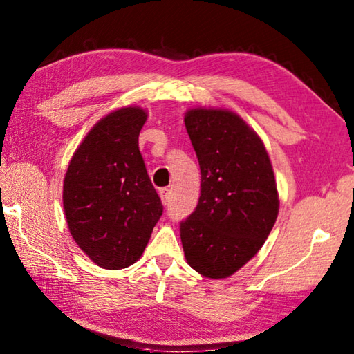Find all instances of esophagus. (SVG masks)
<instances>
[{
  "mask_svg": "<svg viewBox=\"0 0 354 354\" xmlns=\"http://www.w3.org/2000/svg\"><path fill=\"white\" fill-rule=\"evenodd\" d=\"M159 196L162 199V204H169V189H159Z\"/></svg>",
  "mask_w": 354,
  "mask_h": 354,
  "instance_id": "1",
  "label": "esophagus"
}]
</instances>
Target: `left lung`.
I'll use <instances>...</instances> for the list:
<instances>
[{
	"label": "left lung",
	"mask_w": 354,
	"mask_h": 354,
	"mask_svg": "<svg viewBox=\"0 0 354 354\" xmlns=\"http://www.w3.org/2000/svg\"><path fill=\"white\" fill-rule=\"evenodd\" d=\"M185 128L201 170V195L181 223L185 260L207 279H227L259 254L279 215L268 150L241 115L189 108Z\"/></svg>",
	"instance_id": "1"
}]
</instances>
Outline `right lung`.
Wrapping results in <instances>:
<instances>
[{
	"label": "right lung",
	"mask_w": 354,
	"mask_h": 354,
	"mask_svg": "<svg viewBox=\"0 0 354 354\" xmlns=\"http://www.w3.org/2000/svg\"><path fill=\"white\" fill-rule=\"evenodd\" d=\"M149 113L138 105L104 115L77 147L63 179L69 234L104 269L136 263L162 215L139 151Z\"/></svg>",
	"instance_id": "right-lung-1"
}]
</instances>
